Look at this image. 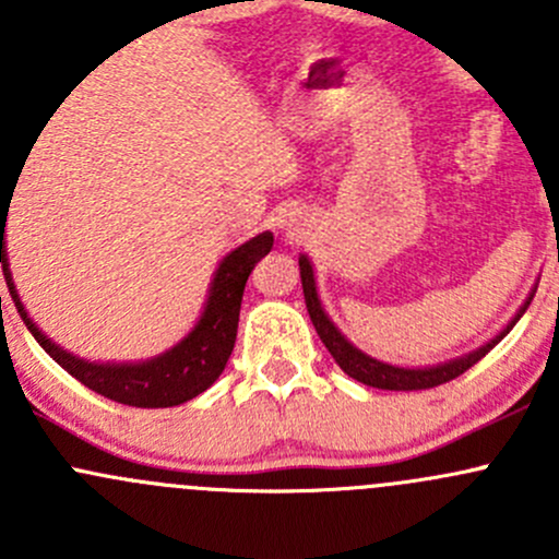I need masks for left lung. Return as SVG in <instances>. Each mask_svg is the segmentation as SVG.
Segmentation results:
<instances>
[{
  "mask_svg": "<svg viewBox=\"0 0 559 559\" xmlns=\"http://www.w3.org/2000/svg\"><path fill=\"white\" fill-rule=\"evenodd\" d=\"M300 278H302V295H306V306H308V313H311L316 332H319L321 343H324L326 352L332 354V359L341 365L343 373L352 376V379H357L359 384L376 386V389H389V392L432 389V386L447 384V381L456 379V376H462L467 368H473L478 359L487 357V354L492 352V348L498 346V343L503 341L511 330H514V324L522 319V313L527 311L530 300H533V295H535V289L530 292V297L524 300V306L516 311L514 319H511L509 324H506L503 330L492 337V341H487L484 346H478L476 352L465 354V357L449 359V362H441V365H430V368H397V365L381 362V359H373V357H368L365 352H359V348L354 346V343H348L346 337H343V332L332 324L330 316H326L324 308H321L319 292H316L313 267H311V262H308V257H300Z\"/></svg>",
  "mask_w": 559,
  "mask_h": 559,
  "instance_id": "left-lung-1",
  "label": "left lung"
}]
</instances>
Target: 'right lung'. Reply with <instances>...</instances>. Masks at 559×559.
<instances>
[{"label":"right lung","instance_id":"1","mask_svg":"<svg viewBox=\"0 0 559 559\" xmlns=\"http://www.w3.org/2000/svg\"><path fill=\"white\" fill-rule=\"evenodd\" d=\"M8 211L10 207L2 197L0 262L10 297H13L26 330L35 335V341L48 352V357H53L72 379H78L83 386L103 394L107 400H116V403L134 405V408H170V405H180L186 400L197 397L200 392H205L222 376L224 365H227L229 354L235 348V337H238L240 302H243L246 281L251 275L253 264L262 257H267L270 248H273V233H262L257 238L246 240L243 246H238L222 259L211 281L205 311H202L194 330L183 341L175 343L170 352L145 359V362H88V359H81L75 354L64 352L61 346H56L26 313L24 302H21L19 292H15L13 275H10L8 246H4Z\"/></svg>","mask_w":559,"mask_h":559}]
</instances>
